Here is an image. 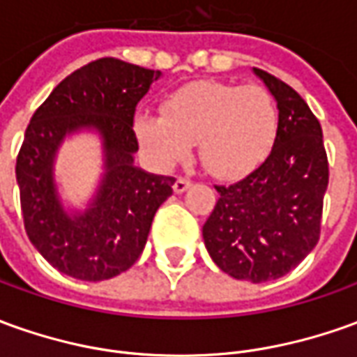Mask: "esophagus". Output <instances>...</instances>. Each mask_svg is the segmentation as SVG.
I'll use <instances>...</instances> for the list:
<instances>
[{
	"label": "esophagus",
	"mask_w": 357,
	"mask_h": 357,
	"mask_svg": "<svg viewBox=\"0 0 357 357\" xmlns=\"http://www.w3.org/2000/svg\"><path fill=\"white\" fill-rule=\"evenodd\" d=\"M190 178H184V176H178V178H176V181H174V184H173V190L176 194H183L184 190H188V188H190Z\"/></svg>",
	"instance_id": "34e87169"
}]
</instances>
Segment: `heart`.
Here are the masks:
<instances>
[{"instance_id":"b5f03b06","label":"heart","mask_w":357,"mask_h":357,"mask_svg":"<svg viewBox=\"0 0 357 357\" xmlns=\"http://www.w3.org/2000/svg\"><path fill=\"white\" fill-rule=\"evenodd\" d=\"M134 134L144 153L161 169L184 161L192 144L206 171L237 178L262 163L278 134V108L258 85L198 81L174 91L163 114L137 112Z\"/></svg>"}]
</instances>
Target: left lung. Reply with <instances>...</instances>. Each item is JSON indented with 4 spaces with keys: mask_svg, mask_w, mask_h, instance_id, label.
<instances>
[{
    "mask_svg": "<svg viewBox=\"0 0 357 357\" xmlns=\"http://www.w3.org/2000/svg\"><path fill=\"white\" fill-rule=\"evenodd\" d=\"M278 107V134L266 161L229 186L204 223L206 249L237 280L262 284L286 276L314 249L321 233L328 161L323 130L289 85L252 68Z\"/></svg>",
    "mask_w": 357,
    "mask_h": 357,
    "instance_id": "8db88e82",
    "label": "left lung"
}]
</instances>
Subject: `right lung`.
Wrapping results in <instances>:
<instances>
[{
    "mask_svg": "<svg viewBox=\"0 0 357 357\" xmlns=\"http://www.w3.org/2000/svg\"><path fill=\"white\" fill-rule=\"evenodd\" d=\"M161 71L116 58H100L61 81L31 118L17 157L24 229L61 274L85 282L114 278L146 247L155 211L173 194V176L134 163L137 102ZM97 133L103 174L85 211L63 204L55 157L66 137Z\"/></svg>",
    "mask_w": 357,
    "mask_h": 357,
    "instance_id": "add662e5",
    "label": "right lung"
}]
</instances>
